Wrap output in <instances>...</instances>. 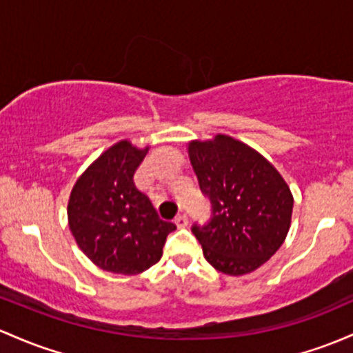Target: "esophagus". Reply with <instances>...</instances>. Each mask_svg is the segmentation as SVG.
<instances>
[{
  "label": "esophagus",
  "mask_w": 353,
  "mask_h": 353,
  "mask_svg": "<svg viewBox=\"0 0 353 353\" xmlns=\"http://www.w3.org/2000/svg\"><path fill=\"white\" fill-rule=\"evenodd\" d=\"M174 223H176L177 228H185V226H188L189 219H188V216H185V214H179V216H176Z\"/></svg>",
  "instance_id": "34e87169"
}]
</instances>
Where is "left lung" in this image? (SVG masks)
<instances>
[{"instance_id": "obj_1", "label": "left lung", "mask_w": 353, "mask_h": 353, "mask_svg": "<svg viewBox=\"0 0 353 353\" xmlns=\"http://www.w3.org/2000/svg\"><path fill=\"white\" fill-rule=\"evenodd\" d=\"M211 218L192 224L204 258L221 273L246 274L266 263L290 230L293 196L261 154L228 135L189 144Z\"/></svg>"}]
</instances>
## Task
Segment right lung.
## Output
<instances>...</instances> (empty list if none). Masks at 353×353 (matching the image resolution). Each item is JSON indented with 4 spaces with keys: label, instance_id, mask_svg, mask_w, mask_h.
I'll list each match as a JSON object with an SVG mask.
<instances>
[{
    "label": "right lung",
    "instance_id": "add662e5",
    "mask_svg": "<svg viewBox=\"0 0 353 353\" xmlns=\"http://www.w3.org/2000/svg\"><path fill=\"white\" fill-rule=\"evenodd\" d=\"M147 150L122 141L107 149L72 189L68 224L77 245L99 268L119 274L149 270L176 224L159 218L134 183Z\"/></svg>",
    "mask_w": 353,
    "mask_h": 353
}]
</instances>
